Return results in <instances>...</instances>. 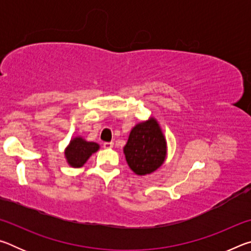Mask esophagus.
<instances>
[{"label":"esophagus","mask_w":251,"mask_h":251,"mask_svg":"<svg viewBox=\"0 0 251 251\" xmlns=\"http://www.w3.org/2000/svg\"><path fill=\"white\" fill-rule=\"evenodd\" d=\"M103 146H104V148H112L114 146V143L113 142H105L103 144Z\"/></svg>","instance_id":"1"}]
</instances>
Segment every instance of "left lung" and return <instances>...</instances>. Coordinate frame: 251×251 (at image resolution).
I'll use <instances>...</instances> for the list:
<instances>
[{
    "label": "left lung",
    "instance_id": "8db88e82",
    "mask_svg": "<svg viewBox=\"0 0 251 251\" xmlns=\"http://www.w3.org/2000/svg\"><path fill=\"white\" fill-rule=\"evenodd\" d=\"M124 154L129 168L137 175H147L161 166L166 157V141L154 118L131 129Z\"/></svg>",
    "mask_w": 251,
    "mask_h": 251
}]
</instances>
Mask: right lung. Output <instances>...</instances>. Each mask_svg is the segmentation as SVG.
<instances>
[{
    "mask_svg": "<svg viewBox=\"0 0 251 251\" xmlns=\"http://www.w3.org/2000/svg\"><path fill=\"white\" fill-rule=\"evenodd\" d=\"M99 144L86 142L82 137H76L72 139L70 145L65 151V156L72 167H82L90 158V156L99 151Z\"/></svg>",
    "mask_w": 251,
    "mask_h": 251,
    "instance_id": "add662e5",
    "label": "right lung"
}]
</instances>
